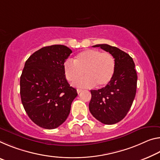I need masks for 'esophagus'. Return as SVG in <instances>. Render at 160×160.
<instances>
[{"label":"esophagus","instance_id":"1","mask_svg":"<svg viewBox=\"0 0 160 160\" xmlns=\"http://www.w3.org/2000/svg\"><path fill=\"white\" fill-rule=\"evenodd\" d=\"M82 90H81V89H77V92L79 94V93H80L81 92H82Z\"/></svg>","mask_w":160,"mask_h":160}]
</instances>
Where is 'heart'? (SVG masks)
I'll return each instance as SVG.
<instances>
[{
	"label": "heart",
	"instance_id": "b5f03b06",
	"mask_svg": "<svg viewBox=\"0 0 160 160\" xmlns=\"http://www.w3.org/2000/svg\"><path fill=\"white\" fill-rule=\"evenodd\" d=\"M64 73L66 79L75 82L82 77L85 78L75 82L80 88H102L110 83L115 71V60L110 53L98 50L87 49L78 53L73 62L64 63Z\"/></svg>",
	"mask_w": 160,
	"mask_h": 160
}]
</instances>
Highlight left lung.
Masks as SVG:
<instances>
[{"mask_svg":"<svg viewBox=\"0 0 160 160\" xmlns=\"http://www.w3.org/2000/svg\"><path fill=\"white\" fill-rule=\"evenodd\" d=\"M115 58V71L110 83L101 89L90 90L89 110L92 116L105 125L121 121L129 112L135 99L138 75L135 62L129 54L108 44L95 45Z\"/></svg>","mask_w":160,"mask_h":160,"instance_id":"obj_1","label":"left lung"}]
</instances>
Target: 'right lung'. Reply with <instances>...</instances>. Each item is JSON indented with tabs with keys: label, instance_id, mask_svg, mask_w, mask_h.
Masks as SVG:
<instances>
[{
	"label": "right lung",
	"instance_id": "right-lung-1",
	"mask_svg": "<svg viewBox=\"0 0 160 160\" xmlns=\"http://www.w3.org/2000/svg\"><path fill=\"white\" fill-rule=\"evenodd\" d=\"M71 53L65 45H53L37 50L25 63L20 80L22 104L30 120L40 128L52 130L61 125L77 97L63 69Z\"/></svg>",
	"mask_w": 160,
	"mask_h": 160
}]
</instances>
